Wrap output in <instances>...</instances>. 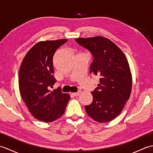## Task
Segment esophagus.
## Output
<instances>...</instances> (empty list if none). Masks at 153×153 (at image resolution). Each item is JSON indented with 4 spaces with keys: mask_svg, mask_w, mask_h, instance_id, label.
<instances>
[{
    "mask_svg": "<svg viewBox=\"0 0 153 153\" xmlns=\"http://www.w3.org/2000/svg\"><path fill=\"white\" fill-rule=\"evenodd\" d=\"M80 93H81V91H77V92H76V93H73L72 95H73L74 96L77 97V96H78V95H79Z\"/></svg>",
    "mask_w": 153,
    "mask_h": 153,
    "instance_id": "esophagus-1",
    "label": "esophagus"
}]
</instances>
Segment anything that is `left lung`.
Returning <instances> with one entry per match:
<instances>
[{
    "label": "left lung",
    "mask_w": 153,
    "mask_h": 153,
    "mask_svg": "<svg viewBox=\"0 0 153 153\" xmlns=\"http://www.w3.org/2000/svg\"><path fill=\"white\" fill-rule=\"evenodd\" d=\"M76 41L93 57L90 74L99 77L91 92L93 102L85 106L87 114L98 122H108L118 116L130 97L132 77L122 50L103 37L77 38Z\"/></svg>",
    "instance_id": "obj_1"
}]
</instances>
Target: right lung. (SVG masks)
<instances>
[{
  "label": "right lung",
  "instance_id": "obj_1",
  "mask_svg": "<svg viewBox=\"0 0 153 153\" xmlns=\"http://www.w3.org/2000/svg\"><path fill=\"white\" fill-rule=\"evenodd\" d=\"M67 39L41 41L29 51L19 71L21 96L32 116L40 121L52 122L62 116L70 99L59 89L51 91L56 79L53 58L57 48Z\"/></svg>",
  "mask_w": 153,
  "mask_h": 153
}]
</instances>
